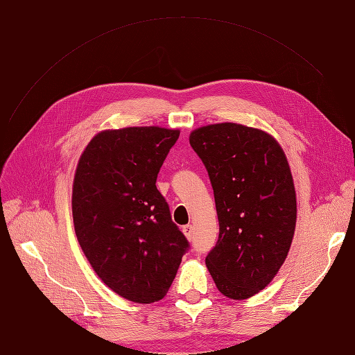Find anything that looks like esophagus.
<instances>
[{
  "label": "esophagus",
  "mask_w": 355,
  "mask_h": 355,
  "mask_svg": "<svg viewBox=\"0 0 355 355\" xmlns=\"http://www.w3.org/2000/svg\"><path fill=\"white\" fill-rule=\"evenodd\" d=\"M182 232L185 234V237L188 240H192V234H194V227H192V225H185V227H182Z\"/></svg>",
  "instance_id": "esophagus-1"
}]
</instances>
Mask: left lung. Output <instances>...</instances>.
Returning <instances> with one entry per match:
<instances>
[{
  "mask_svg": "<svg viewBox=\"0 0 355 355\" xmlns=\"http://www.w3.org/2000/svg\"><path fill=\"white\" fill-rule=\"evenodd\" d=\"M206 166L219 239L206 265L219 292L241 300L259 293L284 263L296 227V192L286 154L259 128L210 124L189 135Z\"/></svg>",
  "mask_w": 355,
  "mask_h": 355,
  "instance_id": "left-lung-1",
  "label": "left lung"
}]
</instances>
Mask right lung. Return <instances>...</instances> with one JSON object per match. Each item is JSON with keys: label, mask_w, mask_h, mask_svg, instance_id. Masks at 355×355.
Segmentation results:
<instances>
[{"label": "right lung", "mask_w": 355, "mask_h": 355, "mask_svg": "<svg viewBox=\"0 0 355 355\" xmlns=\"http://www.w3.org/2000/svg\"><path fill=\"white\" fill-rule=\"evenodd\" d=\"M179 133L155 125L103 130L75 170L72 218L81 249L101 280L136 304L166 296L189 249L155 187Z\"/></svg>", "instance_id": "right-lung-1"}]
</instances>
